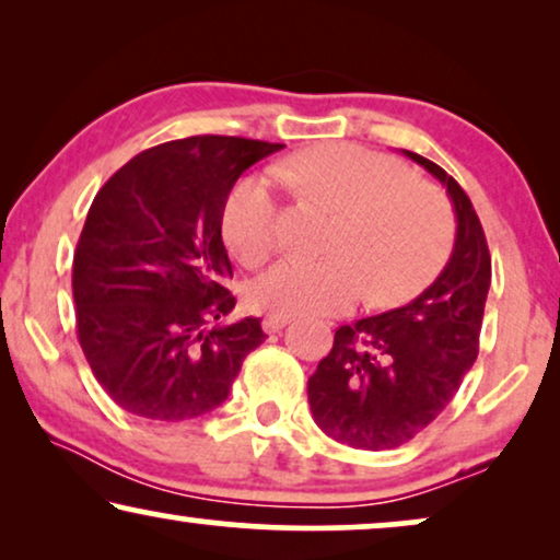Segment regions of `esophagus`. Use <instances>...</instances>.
I'll list each match as a JSON object with an SVG mask.
<instances>
[{"label":"esophagus","instance_id":"obj_1","mask_svg":"<svg viewBox=\"0 0 560 560\" xmlns=\"http://www.w3.org/2000/svg\"><path fill=\"white\" fill-rule=\"evenodd\" d=\"M288 320H290L288 316H278V313H270V316L262 320V328H265L267 334H275V331H280V328L285 326Z\"/></svg>","mask_w":560,"mask_h":560}]
</instances>
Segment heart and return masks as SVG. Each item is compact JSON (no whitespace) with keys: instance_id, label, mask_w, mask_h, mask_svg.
I'll list each match as a JSON object with an SVG mask.
<instances>
[{"instance_id":"1","label":"heart","mask_w":560,"mask_h":560,"mask_svg":"<svg viewBox=\"0 0 560 560\" xmlns=\"http://www.w3.org/2000/svg\"><path fill=\"white\" fill-rule=\"evenodd\" d=\"M278 175L336 213L326 257H288L255 285L252 303L278 316H328L366 298L397 305L443 270L456 221L446 196L395 158L351 142H324L288 158ZM229 249L259 265L280 247V206L270 175H249L221 213Z\"/></svg>"}]
</instances>
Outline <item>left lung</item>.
<instances>
[{
    "instance_id": "1",
    "label": "left lung",
    "mask_w": 560,
    "mask_h": 560,
    "mask_svg": "<svg viewBox=\"0 0 560 560\" xmlns=\"http://www.w3.org/2000/svg\"><path fill=\"white\" fill-rule=\"evenodd\" d=\"M402 152L446 186L458 224L454 252L416 301L336 328L334 347L308 380L320 431L366 451L402 446L454 400L477 362L492 282L487 236L469 196L441 165Z\"/></svg>"
}]
</instances>
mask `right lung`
<instances>
[{
  "mask_svg": "<svg viewBox=\"0 0 560 560\" xmlns=\"http://www.w3.org/2000/svg\"><path fill=\"white\" fill-rule=\"evenodd\" d=\"M282 144L198 135L121 165L91 203L73 255L75 331L104 393L132 416L190 420L229 397L259 318L236 305L221 213L240 175Z\"/></svg>",
  "mask_w": 560,
  "mask_h": 560,
  "instance_id": "1",
  "label": "right lung"
}]
</instances>
